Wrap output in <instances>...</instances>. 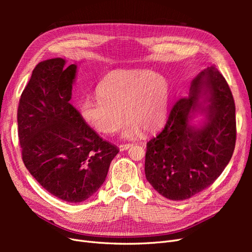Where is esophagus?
I'll return each instance as SVG.
<instances>
[{
	"instance_id": "esophagus-1",
	"label": "esophagus",
	"mask_w": 252,
	"mask_h": 252,
	"mask_svg": "<svg viewBox=\"0 0 252 252\" xmlns=\"http://www.w3.org/2000/svg\"><path fill=\"white\" fill-rule=\"evenodd\" d=\"M132 146V145L131 144H123V145H120V146H119V148H120V150L121 151H125V150H127L128 148H130Z\"/></svg>"
}]
</instances>
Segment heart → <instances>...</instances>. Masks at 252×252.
Returning a JSON list of instances; mask_svg holds the SVG:
<instances>
[{"instance_id": "1", "label": "heart", "mask_w": 252, "mask_h": 252, "mask_svg": "<svg viewBox=\"0 0 252 252\" xmlns=\"http://www.w3.org/2000/svg\"><path fill=\"white\" fill-rule=\"evenodd\" d=\"M169 94L168 81L162 74L118 69L98 84L97 96L84 98L79 111L85 123L103 134L117 132L123 125L125 113L128 121L122 138L132 139L142 130L151 133L164 125Z\"/></svg>"}]
</instances>
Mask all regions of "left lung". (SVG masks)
<instances>
[{
    "label": "left lung",
    "instance_id": "obj_1",
    "mask_svg": "<svg viewBox=\"0 0 252 252\" xmlns=\"http://www.w3.org/2000/svg\"><path fill=\"white\" fill-rule=\"evenodd\" d=\"M197 114L203 119L194 125ZM235 136L232 94L222 73L211 65L192 80L163 130L147 143L146 179L166 199H189L223 172L232 157Z\"/></svg>",
    "mask_w": 252,
    "mask_h": 252
}]
</instances>
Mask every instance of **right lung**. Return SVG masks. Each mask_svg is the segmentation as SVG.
<instances>
[{
  "mask_svg": "<svg viewBox=\"0 0 252 252\" xmlns=\"http://www.w3.org/2000/svg\"><path fill=\"white\" fill-rule=\"evenodd\" d=\"M77 69L61 58L39 63L18 108L26 168L45 190L69 203L86 201L97 191L120 151L88 126L69 103Z\"/></svg>",
  "mask_w": 252,
  "mask_h": 252,
  "instance_id": "1",
  "label": "right lung"
}]
</instances>
